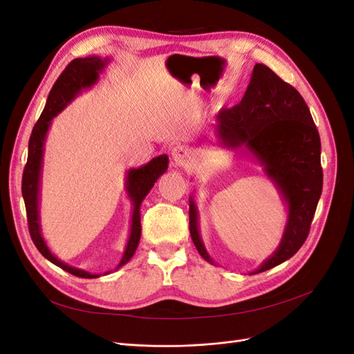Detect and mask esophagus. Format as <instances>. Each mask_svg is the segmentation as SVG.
<instances>
[{
    "label": "esophagus",
    "instance_id": "34e87169",
    "mask_svg": "<svg viewBox=\"0 0 354 354\" xmlns=\"http://www.w3.org/2000/svg\"><path fill=\"white\" fill-rule=\"evenodd\" d=\"M171 156H173L174 164L181 167V165H186L187 159H189V151L185 146H176L173 147V151H171Z\"/></svg>",
    "mask_w": 354,
    "mask_h": 354
}]
</instances>
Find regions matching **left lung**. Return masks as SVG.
I'll return each mask as SVG.
<instances>
[{"label": "left lung", "mask_w": 354, "mask_h": 354, "mask_svg": "<svg viewBox=\"0 0 354 354\" xmlns=\"http://www.w3.org/2000/svg\"><path fill=\"white\" fill-rule=\"evenodd\" d=\"M216 137L221 146L250 151L288 205L279 246L252 273L266 272L291 259L308 236L324 185L317 128L301 94L270 68L257 63L241 103L218 112ZM189 230L202 259L212 263L201 239L192 198Z\"/></svg>", "instance_id": "obj_1"}]
</instances>
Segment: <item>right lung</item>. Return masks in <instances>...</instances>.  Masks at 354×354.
Masks as SVG:
<instances>
[{
  "instance_id": "add662e5",
  "label": "right lung",
  "mask_w": 354,
  "mask_h": 354,
  "mask_svg": "<svg viewBox=\"0 0 354 354\" xmlns=\"http://www.w3.org/2000/svg\"><path fill=\"white\" fill-rule=\"evenodd\" d=\"M108 59L102 60L97 56H90L84 59H73L69 65L60 73V77L53 85V88L48 94V99L46 103V108L42 111L39 120L37 121L34 130H32L29 138V151H28V162L24 169L22 177V195L25 199L26 207V217H28V227L30 238L34 241L38 251L46 257L48 261L56 264L65 272L78 276V277H99V274H93L85 270L77 269V267L68 266L57 260V257L51 254L44 238L41 234L39 226V180H41V167H42V153H44V140L47 131L50 128L51 120L59 112L66 108L68 103H71L77 94L81 93L84 88L91 87L93 84L97 82L99 73L104 69ZM168 168V156L160 155L153 158L151 162L140 168H131L128 169L127 178H125V187L128 198L133 202V217H131V232L130 238H128L125 252L122 255V260L118 264L116 269L131 260L134 255L137 245L140 242L142 236V224H140V205L146 195L151 192L156 180L162 176ZM109 273V272H108ZM106 273V274H108Z\"/></svg>"
}]
</instances>
